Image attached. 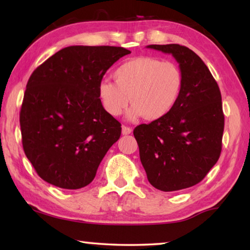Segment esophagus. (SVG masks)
<instances>
[{"label":"esophagus","instance_id":"34e87169","mask_svg":"<svg viewBox=\"0 0 250 250\" xmlns=\"http://www.w3.org/2000/svg\"><path fill=\"white\" fill-rule=\"evenodd\" d=\"M132 132V129L130 128V126H126V125H122V134L124 135H128Z\"/></svg>","mask_w":250,"mask_h":250}]
</instances>
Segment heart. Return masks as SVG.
I'll return each instance as SVG.
<instances>
[{
	"mask_svg": "<svg viewBox=\"0 0 250 250\" xmlns=\"http://www.w3.org/2000/svg\"><path fill=\"white\" fill-rule=\"evenodd\" d=\"M115 82L104 79L98 84V97L110 116L119 117L131 101L130 120L145 116L160 120L175 107L183 89V74L172 62L141 56L122 62L113 71Z\"/></svg>",
	"mask_w": 250,
	"mask_h": 250,
	"instance_id": "heart-1",
	"label": "heart"
}]
</instances>
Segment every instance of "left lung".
<instances>
[{
  "label": "left lung",
  "instance_id": "8db88e82",
  "mask_svg": "<svg viewBox=\"0 0 250 250\" xmlns=\"http://www.w3.org/2000/svg\"><path fill=\"white\" fill-rule=\"evenodd\" d=\"M146 47L175 58L183 74V89L167 116L135 126L133 134L151 185L163 192L180 191L200 183L221 155V90L192 49L179 44Z\"/></svg>",
  "mask_w": 250,
  "mask_h": 250
}]
</instances>
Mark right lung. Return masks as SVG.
I'll return each mask as SVG.
<instances>
[{
	"instance_id": "obj_1",
	"label": "right lung",
	"mask_w": 250,
	"mask_h": 250,
	"mask_svg": "<svg viewBox=\"0 0 250 250\" xmlns=\"http://www.w3.org/2000/svg\"><path fill=\"white\" fill-rule=\"evenodd\" d=\"M131 52L115 46H69L33 71L20 113L25 154L47 183L77 189L91 183L121 124L104 109L98 84Z\"/></svg>"
}]
</instances>
